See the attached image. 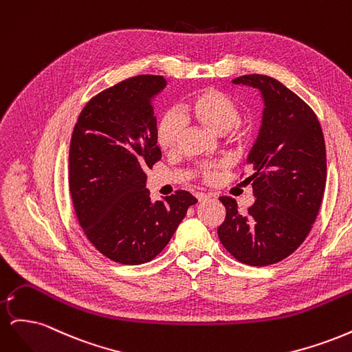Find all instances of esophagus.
Here are the masks:
<instances>
[{"label": "esophagus", "instance_id": "34e87169", "mask_svg": "<svg viewBox=\"0 0 352 352\" xmlns=\"http://www.w3.org/2000/svg\"><path fill=\"white\" fill-rule=\"evenodd\" d=\"M195 197H197V199L201 202V201H207L210 197L207 195V194H204V192H197L195 194Z\"/></svg>", "mask_w": 352, "mask_h": 352}]
</instances>
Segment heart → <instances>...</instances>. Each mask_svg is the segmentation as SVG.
<instances>
[{
    "label": "heart",
    "instance_id": "1",
    "mask_svg": "<svg viewBox=\"0 0 352 352\" xmlns=\"http://www.w3.org/2000/svg\"><path fill=\"white\" fill-rule=\"evenodd\" d=\"M192 119L217 135L228 133L233 145H247L251 127L239 120V109L230 95L217 88H204L194 94L185 104L182 117L176 113H166L157 126V142L164 153H175L182 140L185 123ZM220 164H204L198 168L204 182H212L217 177Z\"/></svg>",
    "mask_w": 352,
    "mask_h": 352
}]
</instances>
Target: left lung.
Here are the masks:
<instances>
[{"mask_svg": "<svg viewBox=\"0 0 352 352\" xmlns=\"http://www.w3.org/2000/svg\"><path fill=\"white\" fill-rule=\"evenodd\" d=\"M233 83L258 88L265 109L245 179L255 202L242 216L235 199L220 197L226 217L217 235L238 261L263 267L289 257L313 228L326 188L324 136L310 105L279 80L243 74Z\"/></svg>", "mask_w": 352, "mask_h": 352, "instance_id": "8db88e82", "label": "left lung"}]
</instances>
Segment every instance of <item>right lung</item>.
Listing matches in <instances>:
<instances>
[{"label":"right lung","instance_id":"right-lung-1","mask_svg":"<svg viewBox=\"0 0 352 352\" xmlns=\"http://www.w3.org/2000/svg\"><path fill=\"white\" fill-rule=\"evenodd\" d=\"M166 79L140 74L92 97L74 124L69 186L85 236L104 257L136 265L155 258L197 198L179 189L151 201L146 172L162 160L151 98Z\"/></svg>","mask_w":352,"mask_h":352}]
</instances>
